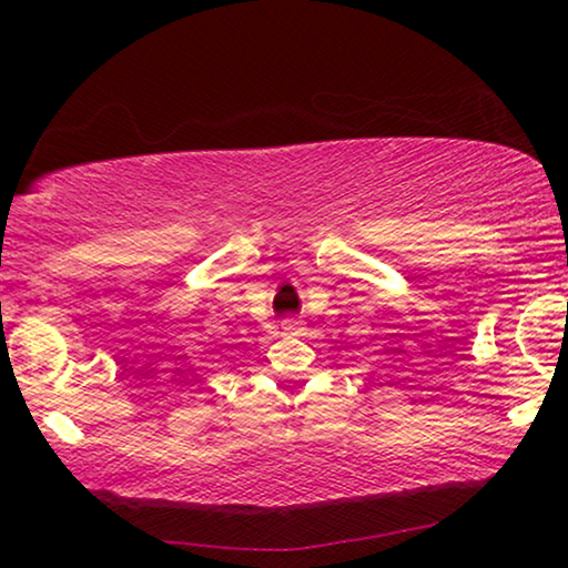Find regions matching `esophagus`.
Returning a JSON list of instances; mask_svg holds the SVG:
<instances>
[{
  "label": "esophagus",
  "mask_w": 568,
  "mask_h": 568,
  "mask_svg": "<svg viewBox=\"0 0 568 568\" xmlns=\"http://www.w3.org/2000/svg\"><path fill=\"white\" fill-rule=\"evenodd\" d=\"M282 331L284 333H300L302 331V321H300V317H294V315H286L284 321H282Z\"/></svg>",
  "instance_id": "esophagus-1"
}]
</instances>
